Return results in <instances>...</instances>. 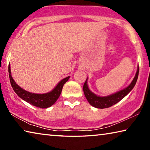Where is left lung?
Returning a JSON list of instances; mask_svg holds the SVG:
<instances>
[{
  "mask_svg": "<svg viewBox=\"0 0 150 150\" xmlns=\"http://www.w3.org/2000/svg\"><path fill=\"white\" fill-rule=\"evenodd\" d=\"M138 74L139 66L138 67V70H137L136 75L134 78L132 82L130 83V85L128 87H127L123 90L113 94V95L107 96H104V97L96 96L88 89L87 83V79L84 83V85H83V92H84L85 96L86 98H87V100H88V102L90 103L91 105L94 106V107L98 108H106L110 107V106L118 103L119 101H120L124 97H125L130 92L136 85L137 79H138Z\"/></svg>",
  "mask_w": 150,
  "mask_h": 150,
  "instance_id": "1",
  "label": "left lung"
}]
</instances>
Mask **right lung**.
Listing matches in <instances>:
<instances>
[{"instance_id": "1", "label": "right lung", "mask_w": 150, "mask_h": 150, "mask_svg": "<svg viewBox=\"0 0 150 150\" xmlns=\"http://www.w3.org/2000/svg\"><path fill=\"white\" fill-rule=\"evenodd\" d=\"M8 73L12 87L14 91V92L17 94V95L20 98H21L22 99L30 103V105L41 108L50 107L51 106L56 102L58 98L59 97L61 93H62L63 85L69 79V77L63 79L58 83L56 87L54 88V89L52 90L50 93L45 94H35L28 92V91L24 90L23 88L20 87L15 83V81L11 76L10 64L8 65Z\"/></svg>"}]
</instances>
